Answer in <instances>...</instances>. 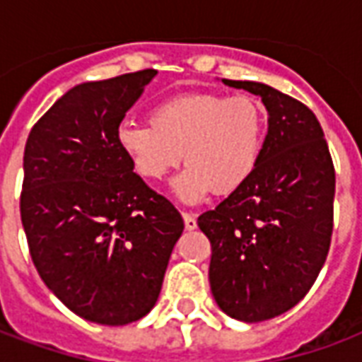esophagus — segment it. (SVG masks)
<instances>
[{
  "label": "esophagus",
  "mask_w": 362,
  "mask_h": 362,
  "mask_svg": "<svg viewBox=\"0 0 362 362\" xmlns=\"http://www.w3.org/2000/svg\"><path fill=\"white\" fill-rule=\"evenodd\" d=\"M182 217H184V227L188 228V230H194V228L197 227L196 215H192V213L184 211V213H182Z\"/></svg>",
  "instance_id": "34e87169"
}]
</instances>
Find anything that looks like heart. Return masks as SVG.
<instances>
[{
  "instance_id": "obj_1",
  "label": "heart",
  "mask_w": 362,
  "mask_h": 362,
  "mask_svg": "<svg viewBox=\"0 0 362 362\" xmlns=\"http://www.w3.org/2000/svg\"><path fill=\"white\" fill-rule=\"evenodd\" d=\"M119 151L141 178L157 182L180 165L174 192L196 204L209 192L228 196L256 170L266 141V114L248 95L197 90L155 104L149 124L126 122L116 132Z\"/></svg>"
}]
</instances>
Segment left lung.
Returning <instances> with one entry per match:
<instances>
[{"label":"left lung","mask_w":362,"mask_h":362,"mask_svg":"<svg viewBox=\"0 0 362 362\" xmlns=\"http://www.w3.org/2000/svg\"><path fill=\"white\" fill-rule=\"evenodd\" d=\"M225 83L262 96L269 127L250 180L202 213L197 227L211 243L221 310L254 324L291 310L318 277L334 233L335 168L306 104L264 83Z\"/></svg>","instance_id":"left-lung-1"}]
</instances>
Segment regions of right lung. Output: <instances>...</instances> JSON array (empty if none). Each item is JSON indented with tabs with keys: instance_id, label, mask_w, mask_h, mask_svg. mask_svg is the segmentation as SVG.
Here are the masks:
<instances>
[{
	"instance_id": "1",
	"label": "right lung",
	"mask_w": 362,
	"mask_h": 362,
	"mask_svg": "<svg viewBox=\"0 0 362 362\" xmlns=\"http://www.w3.org/2000/svg\"><path fill=\"white\" fill-rule=\"evenodd\" d=\"M157 75L77 85L36 122L23 157L21 221L46 287L67 308L124 326L155 306L184 230L178 209L134 173L116 141Z\"/></svg>"
}]
</instances>
